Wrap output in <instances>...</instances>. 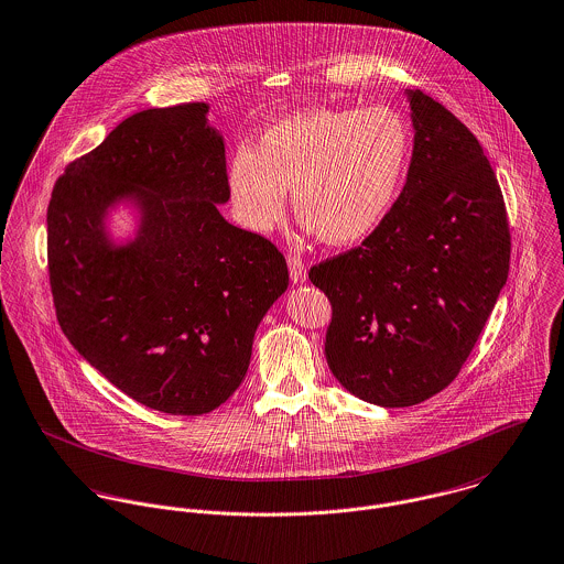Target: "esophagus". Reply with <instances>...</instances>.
I'll return each instance as SVG.
<instances>
[{
    "label": "esophagus",
    "instance_id": "1",
    "mask_svg": "<svg viewBox=\"0 0 564 564\" xmlns=\"http://www.w3.org/2000/svg\"><path fill=\"white\" fill-rule=\"evenodd\" d=\"M286 262H289V271H291L293 284L306 282V262L302 260V256L300 253H289Z\"/></svg>",
    "mask_w": 564,
    "mask_h": 564
}]
</instances>
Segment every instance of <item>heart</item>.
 Here are the masks:
<instances>
[{"label": "heart", "mask_w": 564, "mask_h": 564, "mask_svg": "<svg viewBox=\"0 0 564 564\" xmlns=\"http://www.w3.org/2000/svg\"><path fill=\"white\" fill-rule=\"evenodd\" d=\"M408 152V126L389 106L313 108L273 123L256 150L235 152L230 202L245 228L267 232L293 186L300 219L323 241H362L391 210Z\"/></svg>", "instance_id": "obj_1"}]
</instances>
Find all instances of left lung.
Here are the masks:
<instances>
[{
    "label": "left lung",
    "mask_w": 564,
    "mask_h": 564,
    "mask_svg": "<svg viewBox=\"0 0 564 564\" xmlns=\"http://www.w3.org/2000/svg\"><path fill=\"white\" fill-rule=\"evenodd\" d=\"M414 148L402 195L358 247L311 267L332 304L325 358L365 402L403 408L447 389L508 280L510 228L471 130L408 90Z\"/></svg>",
    "instance_id": "8db88e82"
}]
</instances>
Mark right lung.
Wrapping results in <instances>:
<instances>
[{
	"label": "right lung",
	"instance_id": "obj_1",
	"mask_svg": "<svg viewBox=\"0 0 564 564\" xmlns=\"http://www.w3.org/2000/svg\"><path fill=\"white\" fill-rule=\"evenodd\" d=\"M202 101L150 108L69 162L47 206L56 317L84 360L134 402L204 414L249 367L253 334L289 286L269 239L228 224L226 148ZM132 196L142 230L115 248L105 208Z\"/></svg>",
	"mask_w": 564,
	"mask_h": 564
}]
</instances>
